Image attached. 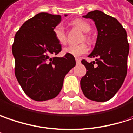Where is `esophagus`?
<instances>
[{
	"mask_svg": "<svg viewBox=\"0 0 133 133\" xmlns=\"http://www.w3.org/2000/svg\"><path fill=\"white\" fill-rule=\"evenodd\" d=\"M75 61H76L77 64H80L81 63V59L79 58H75Z\"/></svg>",
	"mask_w": 133,
	"mask_h": 133,
	"instance_id": "esophagus-1",
	"label": "esophagus"
}]
</instances>
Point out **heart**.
<instances>
[{"label": "heart", "instance_id": "1", "mask_svg": "<svg viewBox=\"0 0 133 133\" xmlns=\"http://www.w3.org/2000/svg\"><path fill=\"white\" fill-rule=\"evenodd\" d=\"M72 24L78 28L80 30H81L84 32H88L91 30V26L85 22L84 20L77 19L72 21ZM54 36L56 39V41L61 45H65L67 42L66 33L65 31V28L62 24L57 25L53 30ZM88 51V47L85 44H80V45H68V47H65L63 49L64 54H68L75 57L81 56V55L87 53Z\"/></svg>", "mask_w": 133, "mask_h": 133}]
</instances>
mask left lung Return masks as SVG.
<instances>
[{
    "instance_id": "obj_1",
    "label": "left lung",
    "mask_w": 133,
    "mask_h": 133,
    "mask_svg": "<svg viewBox=\"0 0 133 133\" xmlns=\"http://www.w3.org/2000/svg\"><path fill=\"white\" fill-rule=\"evenodd\" d=\"M83 17L94 20L97 38L88 55L96 58L95 61H81L87 72L81 79V88L88 99L107 101L119 90L127 76L129 51L127 31L116 19L101 10L89 12Z\"/></svg>"
}]
</instances>
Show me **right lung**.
<instances>
[{
	"label": "right lung",
	"mask_w": 133,
	"mask_h": 133,
	"mask_svg": "<svg viewBox=\"0 0 133 133\" xmlns=\"http://www.w3.org/2000/svg\"><path fill=\"white\" fill-rule=\"evenodd\" d=\"M61 20L60 15L39 13L26 21L14 37L12 52L16 78L25 94L36 101L55 97L65 75L76 65L71 55L51 57L62 50L53 33Z\"/></svg>",
	"instance_id": "1"
}]
</instances>
